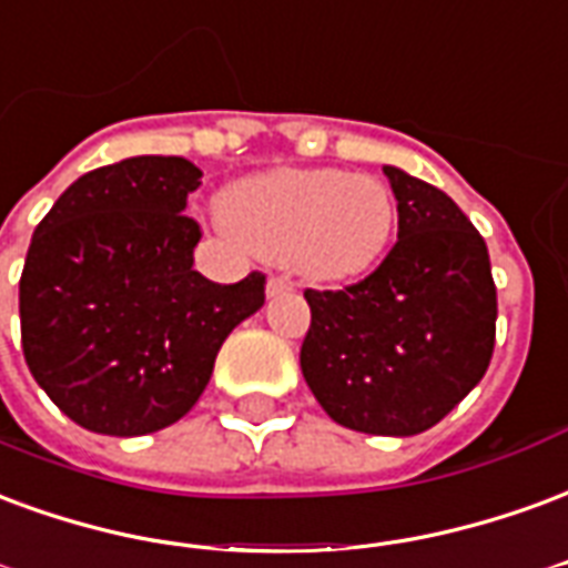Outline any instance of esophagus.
<instances>
[{
    "mask_svg": "<svg viewBox=\"0 0 568 568\" xmlns=\"http://www.w3.org/2000/svg\"><path fill=\"white\" fill-rule=\"evenodd\" d=\"M284 290H290V281L287 278H278V275H272V278L266 281V293H268V296H278V293H284Z\"/></svg>",
    "mask_w": 568,
    "mask_h": 568,
    "instance_id": "34e87169",
    "label": "esophagus"
}]
</instances>
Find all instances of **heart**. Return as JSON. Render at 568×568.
<instances>
[{"instance_id": "1", "label": "heart", "mask_w": 568, "mask_h": 568, "mask_svg": "<svg viewBox=\"0 0 568 568\" xmlns=\"http://www.w3.org/2000/svg\"><path fill=\"white\" fill-rule=\"evenodd\" d=\"M223 226L235 242L284 260L302 278L347 281L381 260L396 226V202L375 175L284 169L235 187Z\"/></svg>"}]
</instances>
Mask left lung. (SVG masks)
I'll return each mask as SVG.
<instances>
[{
    "mask_svg": "<svg viewBox=\"0 0 568 568\" xmlns=\"http://www.w3.org/2000/svg\"><path fill=\"white\" fill-rule=\"evenodd\" d=\"M399 239L342 290H305L302 375L335 424L417 436L484 378L496 342V284L481 233L457 202L384 165Z\"/></svg>",
    "mask_w": 568,
    "mask_h": 568,
    "instance_id": "8db88e82",
    "label": "left lung"
}]
</instances>
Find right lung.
<instances>
[{
	"label": "right lung",
	"instance_id": "obj_1",
	"mask_svg": "<svg viewBox=\"0 0 568 568\" xmlns=\"http://www.w3.org/2000/svg\"><path fill=\"white\" fill-rule=\"evenodd\" d=\"M184 156L93 169L53 202L20 275L23 357L51 403L102 436H144L196 405L226 335L266 302V275L193 268L199 187Z\"/></svg>",
	"mask_w": 568,
	"mask_h": 568
}]
</instances>
